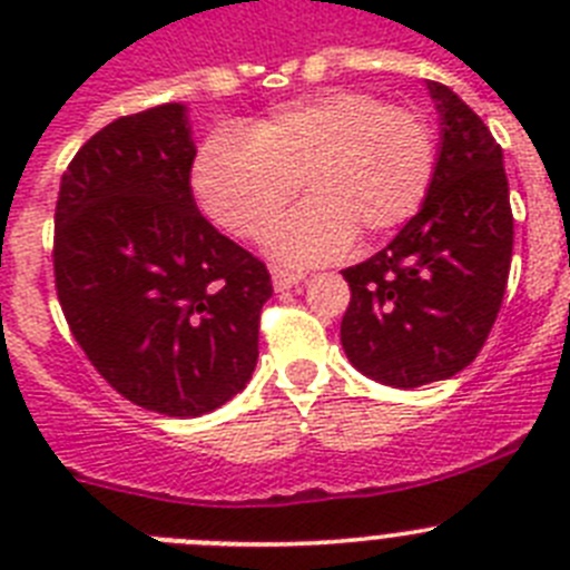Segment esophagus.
Masks as SVG:
<instances>
[{
	"instance_id": "obj_1",
	"label": "esophagus",
	"mask_w": 570,
	"mask_h": 570,
	"mask_svg": "<svg viewBox=\"0 0 570 570\" xmlns=\"http://www.w3.org/2000/svg\"><path fill=\"white\" fill-rule=\"evenodd\" d=\"M302 279H305V276L296 274V271H288V268H274V288H276V291H288V288H294V285H299Z\"/></svg>"
}]
</instances>
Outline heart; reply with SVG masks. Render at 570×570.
Here are the masks:
<instances>
[{"label":"heart","instance_id":"1","mask_svg":"<svg viewBox=\"0 0 570 570\" xmlns=\"http://www.w3.org/2000/svg\"><path fill=\"white\" fill-rule=\"evenodd\" d=\"M436 168L434 134L416 110L387 108L362 90H322L282 105L242 130H216L194 165L205 214L242 239L271 234V250L291 265L340 256L360 234L380 239L422 208Z\"/></svg>","mask_w":570,"mask_h":570}]
</instances>
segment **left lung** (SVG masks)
<instances>
[{
  "label": "left lung",
  "mask_w": 570,
  "mask_h": 570,
  "mask_svg": "<svg viewBox=\"0 0 570 570\" xmlns=\"http://www.w3.org/2000/svg\"><path fill=\"white\" fill-rule=\"evenodd\" d=\"M440 110V156L420 214L387 248L345 268L351 302L342 347L356 371L394 387L448 380L491 334L513 250L502 148L448 85L428 82Z\"/></svg>",
  "instance_id": "left-lung-1"
}]
</instances>
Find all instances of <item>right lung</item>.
I'll return each instance as SVG.
<instances>
[{
    "mask_svg": "<svg viewBox=\"0 0 570 570\" xmlns=\"http://www.w3.org/2000/svg\"><path fill=\"white\" fill-rule=\"evenodd\" d=\"M185 105L119 116L79 148L53 216V276L70 334L134 405L203 416L250 380L265 262L223 236L190 194Z\"/></svg>",
    "mask_w": 570,
    "mask_h": 570,
    "instance_id": "obj_1",
    "label": "right lung"
}]
</instances>
